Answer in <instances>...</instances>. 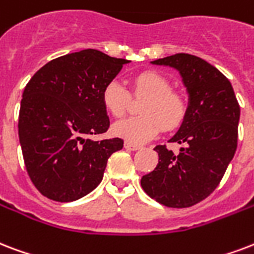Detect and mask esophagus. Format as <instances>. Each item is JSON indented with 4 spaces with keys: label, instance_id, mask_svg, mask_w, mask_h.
<instances>
[{
    "label": "esophagus",
    "instance_id": "obj_1",
    "mask_svg": "<svg viewBox=\"0 0 254 254\" xmlns=\"http://www.w3.org/2000/svg\"><path fill=\"white\" fill-rule=\"evenodd\" d=\"M125 148L127 149V150H138V149L141 148L140 145H135V144H131V142H125Z\"/></svg>",
    "mask_w": 254,
    "mask_h": 254
}]
</instances>
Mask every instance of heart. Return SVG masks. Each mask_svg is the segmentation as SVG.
I'll list each match as a JSON object with an SVG mask.
<instances>
[{
	"mask_svg": "<svg viewBox=\"0 0 254 254\" xmlns=\"http://www.w3.org/2000/svg\"><path fill=\"white\" fill-rule=\"evenodd\" d=\"M131 93L145 97L141 102V116L114 124L113 133L129 142H144L157 134L161 127L173 130L187 116L185 97L170 89L168 78L156 71H141L131 78ZM102 105L113 117H123L130 105V93L119 81H110L101 93Z\"/></svg>",
	"mask_w": 254,
	"mask_h": 254,
	"instance_id": "b5f03b06",
	"label": "heart"
}]
</instances>
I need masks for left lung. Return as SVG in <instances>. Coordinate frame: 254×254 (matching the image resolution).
<instances>
[{
  "label": "left lung",
  "instance_id": "8db88e82",
  "mask_svg": "<svg viewBox=\"0 0 254 254\" xmlns=\"http://www.w3.org/2000/svg\"><path fill=\"white\" fill-rule=\"evenodd\" d=\"M180 71L189 105L179 131L169 142L183 145L173 153L157 145L158 164L141 179L145 193L169 208H189L212 193L235 156L240 105L232 84L205 60L177 53L153 61Z\"/></svg>",
  "mask_w": 254,
  "mask_h": 254
}]
</instances>
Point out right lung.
<instances>
[{
  "mask_svg": "<svg viewBox=\"0 0 254 254\" xmlns=\"http://www.w3.org/2000/svg\"><path fill=\"white\" fill-rule=\"evenodd\" d=\"M127 63L81 50L52 60L26 84L18 137L26 172L42 196L70 202L101 183L108 158L124 141H93L90 135L109 129L102 89Z\"/></svg>",
  "mask_w": 254,
  "mask_h": 254,
  "instance_id": "1",
  "label": "right lung"
}]
</instances>
